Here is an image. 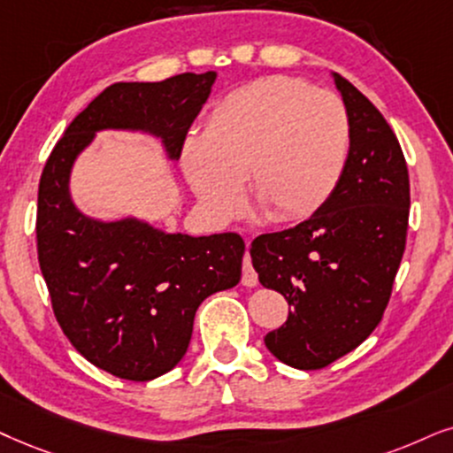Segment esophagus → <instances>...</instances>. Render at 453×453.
Returning a JSON list of instances; mask_svg holds the SVG:
<instances>
[{"label":"esophagus","instance_id":"obj_1","mask_svg":"<svg viewBox=\"0 0 453 453\" xmlns=\"http://www.w3.org/2000/svg\"><path fill=\"white\" fill-rule=\"evenodd\" d=\"M259 278H257V272L253 267V261H250V255H244V265H242V284L244 286H257Z\"/></svg>","mask_w":453,"mask_h":453}]
</instances>
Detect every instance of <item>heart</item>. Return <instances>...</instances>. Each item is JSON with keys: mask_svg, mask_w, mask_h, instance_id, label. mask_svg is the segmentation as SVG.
I'll list each match as a JSON object with an SVG mask.
<instances>
[{"mask_svg": "<svg viewBox=\"0 0 453 453\" xmlns=\"http://www.w3.org/2000/svg\"><path fill=\"white\" fill-rule=\"evenodd\" d=\"M351 121L339 96L296 77L257 79L217 102L204 134L186 137L181 165L200 203L230 219L249 196L273 221L311 215L339 188Z\"/></svg>", "mask_w": 453, "mask_h": 453, "instance_id": "b5f03b06", "label": "heart"}]
</instances>
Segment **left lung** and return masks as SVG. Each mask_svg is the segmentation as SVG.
<instances>
[{"instance_id":"1","label":"left lung","mask_w":453,"mask_h":453,"mask_svg":"<svg viewBox=\"0 0 453 453\" xmlns=\"http://www.w3.org/2000/svg\"><path fill=\"white\" fill-rule=\"evenodd\" d=\"M332 77L351 121L345 175L309 219L250 244L259 282L290 305L265 347L299 370L326 368L368 339L391 299L408 236L402 146L362 91L339 73Z\"/></svg>"}]
</instances>
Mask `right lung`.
<instances>
[{
    "label": "right lung",
    "instance_id": "right-lung-1",
    "mask_svg": "<svg viewBox=\"0 0 453 453\" xmlns=\"http://www.w3.org/2000/svg\"><path fill=\"white\" fill-rule=\"evenodd\" d=\"M215 77L111 85L68 125L39 180L37 255L54 316L88 362L119 379L146 382L180 364L200 303L240 282L244 240L85 217L68 192L73 163L102 129L146 131L180 160Z\"/></svg>",
    "mask_w": 453,
    "mask_h": 453
}]
</instances>
